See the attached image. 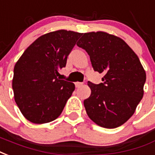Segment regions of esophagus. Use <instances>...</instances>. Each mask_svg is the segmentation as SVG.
I'll return each mask as SVG.
<instances>
[{
    "label": "esophagus",
    "instance_id": "obj_1",
    "mask_svg": "<svg viewBox=\"0 0 155 155\" xmlns=\"http://www.w3.org/2000/svg\"><path fill=\"white\" fill-rule=\"evenodd\" d=\"M74 84H75V87H76V88H79V87L82 86L83 83H81V82H75Z\"/></svg>",
    "mask_w": 155,
    "mask_h": 155
}]
</instances>
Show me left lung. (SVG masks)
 <instances>
[{
    "mask_svg": "<svg viewBox=\"0 0 155 155\" xmlns=\"http://www.w3.org/2000/svg\"><path fill=\"white\" fill-rule=\"evenodd\" d=\"M77 46L89 54L103 83L89 81L91 94L84 101L89 117L104 128L124 124L144 95L146 74L137 55L127 42L105 32L84 34Z\"/></svg>",
    "mask_w": 155,
    "mask_h": 155,
    "instance_id": "left-lung-1",
    "label": "left lung"
}]
</instances>
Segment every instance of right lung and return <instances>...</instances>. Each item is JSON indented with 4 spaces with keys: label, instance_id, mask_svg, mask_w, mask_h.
<instances>
[{
    "label": "right lung",
    "instance_id": "obj_1",
    "mask_svg": "<svg viewBox=\"0 0 155 155\" xmlns=\"http://www.w3.org/2000/svg\"><path fill=\"white\" fill-rule=\"evenodd\" d=\"M83 34L54 31L39 37L26 49L14 68L12 88L17 106L35 124L57 119L74 90L71 82L60 80L59 70Z\"/></svg>",
    "mask_w": 155,
    "mask_h": 155
}]
</instances>
